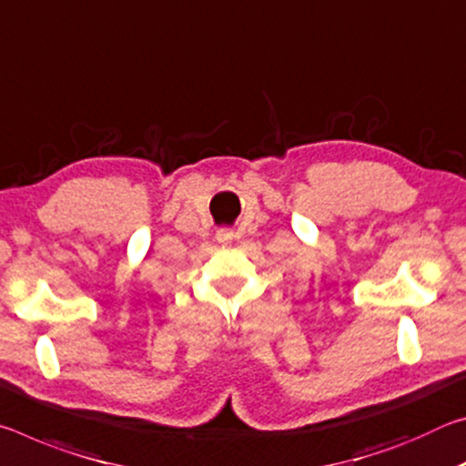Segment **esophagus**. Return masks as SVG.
Wrapping results in <instances>:
<instances>
[{"instance_id":"34e87169","label":"esophagus","mask_w":466,"mask_h":466,"mask_svg":"<svg viewBox=\"0 0 466 466\" xmlns=\"http://www.w3.org/2000/svg\"><path fill=\"white\" fill-rule=\"evenodd\" d=\"M217 241L220 243V246H228V243L233 241V231H228V228H218Z\"/></svg>"}]
</instances>
